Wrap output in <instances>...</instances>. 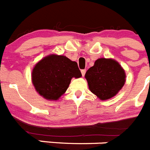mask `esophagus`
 <instances>
[{
	"label": "esophagus",
	"mask_w": 150,
	"mask_h": 150,
	"mask_svg": "<svg viewBox=\"0 0 150 150\" xmlns=\"http://www.w3.org/2000/svg\"><path fill=\"white\" fill-rule=\"evenodd\" d=\"M86 69H83V70H81L82 76H85V74H86Z\"/></svg>",
	"instance_id": "1"
}]
</instances>
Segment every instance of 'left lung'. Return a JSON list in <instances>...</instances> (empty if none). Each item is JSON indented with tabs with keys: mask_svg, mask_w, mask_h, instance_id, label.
<instances>
[{
	"mask_svg": "<svg viewBox=\"0 0 150 150\" xmlns=\"http://www.w3.org/2000/svg\"><path fill=\"white\" fill-rule=\"evenodd\" d=\"M124 69L116 61L98 59L86 73L90 91L102 100H108L120 91L125 83Z\"/></svg>",
	"mask_w": 150,
	"mask_h": 150,
	"instance_id": "left-lung-1",
	"label": "left lung"
}]
</instances>
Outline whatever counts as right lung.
<instances>
[{
  "label": "right lung",
  "mask_w": 150,
  "mask_h": 150,
  "mask_svg": "<svg viewBox=\"0 0 150 150\" xmlns=\"http://www.w3.org/2000/svg\"><path fill=\"white\" fill-rule=\"evenodd\" d=\"M77 63L64 55H50L36 64L31 78L36 91L47 100H56L69 87L73 77H81Z\"/></svg>",
  "instance_id": "right-lung-1"
}]
</instances>
